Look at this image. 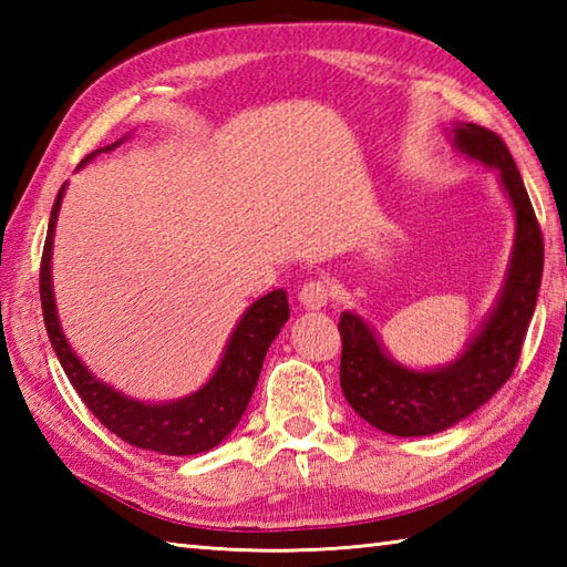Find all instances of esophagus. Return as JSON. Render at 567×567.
Instances as JSON below:
<instances>
[{
    "label": "esophagus",
    "instance_id": "obj_1",
    "mask_svg": "<svg viewBox=\"0 0 567 567\" xmlns=\"http://www.w3.org/2000/svg\"><path fill=\"white\" fill-rule=\"evenodd\" d=\"M329 297H331V285L327 280H309L302 285V290H299V302H302L307 309L327 307Z\"/></svg>",
    "mask_w": 567,
    "mask_h": 567
}]
</instances>
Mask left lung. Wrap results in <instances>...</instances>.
<instances>
[{
	"instance_id": "left-lung-1",
	"label": "left lung",
	"mask_w": 567,
	"mask_h": 567,
	"mask_svg": "<svg viewBox=\"0 0 567 567\" xmlns=\"http://www.w3.org/2000/svg\"><path fill=\"white\" fill-rule=\"evenodd\" d=\"M449 136L463 158L497 173L514 209V246L495 307L465 351L445 365L416 370L396 363L363 317L341 315V390L360 419L392 436H431L489 402L519 363L544 275V236L509 148L477 124L457 122Z\"/></svg>"
}]
</instances>
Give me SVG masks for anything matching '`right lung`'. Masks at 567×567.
<instances>
[{"label": "right lung", "mask_w": 567, "mask_h": 567, "mask_svg": "<svg viewBox=\"0 0 567 567\" xmlns=\"http://www.w3.org/2000/svg\"><path fill=\"white\" fill-rule=\"evenodd\" d=\"M128 138H118L110 146L92 151L80 163L84 167L97 158L100 153H110L122 146ZM78 167V171H80ZM68 183L60 187L51 221H48V236L41 258V307L48 339L63 365L72 388L78 390L82 402L102 424L116 433L118 439L136 445V449L155 451L163 455H197L212 451L231 433L256 390L265 353H268L275 336L280 333L285 321L290 319V305H287L285 290H272L256 299L238 319L236 329L228 339L224 355L216 365L214 375L202 384L197 392L171 402H141L124 392L114 390L112 384L92 375L90 368L82 363L80 355L72 351L63 327L58 319L55 295H53V236L60 204H63Z\"/></svg>", "instance_id": "add662e5"}]
</instances>
